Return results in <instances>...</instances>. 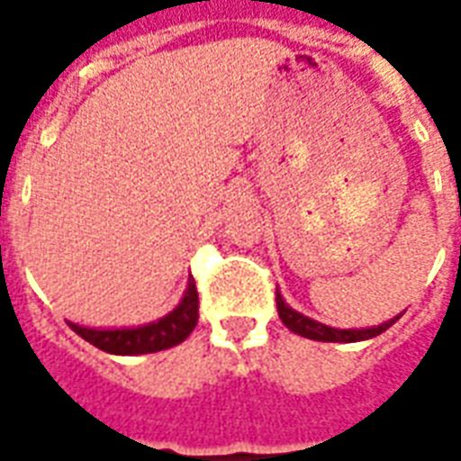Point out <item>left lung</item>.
<instances>
[{
  "label": "left lung",
  "mask_w": 461,
  "mask_h": 461,
  "mask_svg": "<svg viewBox=\"0 0 461 461\" xmlns=\"http://www.w3.org/2000/svg\"><path fill=\"white\" fill-rule=\"evenodd\" d=\"M276 311H279V318L282 323L292 330V333L301 335V338H309V340H321V342H357V340H369V338H376L382 335L384 330H389L391 325L399 321V316L393 321H386V323L376 325V328H365V330H338V328H328L323 323H316L311 318L301 316L294 309H289L284 299L276 294Z\"/></svg>",
  "instance_id": "1"
}]
</instances>
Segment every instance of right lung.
<instances>
[{"instance_id":"1","label":"right lung","mask_w":461,"mask_h":461,"mask_svg":"<svg viewBox=\"0 0 461 461\" xmlns=\"http://www.w3.org/2000/svg\"><path fill=\"white\" fill-rule=\"evenodd\" d=\"M199 321V292L194 279L185 292V299L179 306L158 323L140 325V328H123V330H95L70 323V328L79 338H85L89 345L112 352V355H148L160 349L175 348L189 338Z\"/></svg>"}]
</instances>
